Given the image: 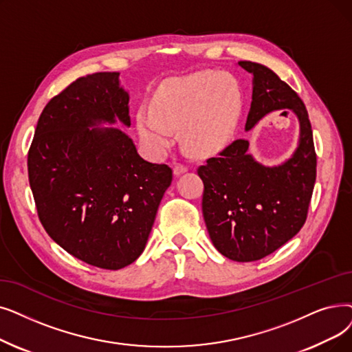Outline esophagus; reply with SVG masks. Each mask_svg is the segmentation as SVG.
Listing matches in <instances>:
<instances>
[{"instance_id": "34e87169", "label": "esophagus", "mask_w": 352, "mask_h": 352, "mask_svg": "<svg viewBox=\"0 0 352 352\" xmlns=\"http://www.w3.org/2000/svg\"><path fill=\"white\" fill-rule=\"evenodd\" d=\"M174 175L175 177H178V175H181V174H184V173H187L188 171V168L186 166V165H182V164H175V166H174Z\"/></svg>"}]
</instances>
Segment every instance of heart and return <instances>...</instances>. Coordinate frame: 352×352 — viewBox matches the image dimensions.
Segmentation results:
<instances>
[{
    "mask_svg": "<svg viewBox=\"0 0 352 352\" xmlns=\"http://www.w3.org/2000/svg\"><path fill=\"white\" fill-rule=\"evenodd\" d=\"M241 112V94L230 74L198 72L165 80L152 98L151 108H141L136 125L142 141L162 152L181 128L182 144L194 155H210L226 145Z\"/></svg>",
    "mask_w": 352,
    "mask_h": 352,
    "instance_id": "obj_1",
    "label": "heart"
}]
</instances>
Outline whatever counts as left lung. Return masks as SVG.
<instances>
[{"instance_id": "1", "label": "left lung", "mask_w": 352, "mask_h": 352, "mask_svg": "<svg viewBox=\"0 0 352 352\" xmlns=\"http://www.w3.org/2000/svg\"><path fill=\"white\" fill-rule=\"evenodd\" d=\"M253 74L250 131L267 113L290 109L299 120V142L280 165L266 166L236 140L219 157L208 158L197 173L204 182L203 216L210 239L234 262H254L278 250L305 224L316 178L312 128L302 99L269 67L239 62Z\"/></svg>"}]
</instances>
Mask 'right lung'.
<instances>
[{
  "mask_svg": "<svg viewBox=\"0 0 352 352\" xmlns=\"http://www.w3.org/2000/svg\"><path fill=\"white\" fill-rule=\"evenodd\" d=\"M118 72L87 74L43 109L28 151V179L47 234L72 256L118 270L141 256L173 170L140 157Z\"/></svg>",
  "mask_w": 352,
  "mask_h": 352,
  "instance_id": "add662e5",
  "label": "right lung"
}]
</instances>
